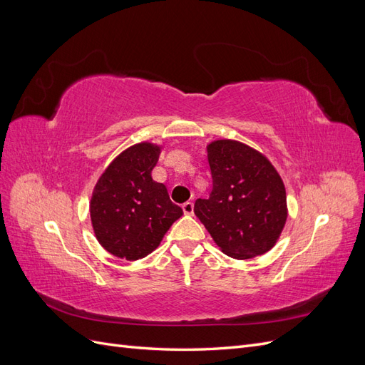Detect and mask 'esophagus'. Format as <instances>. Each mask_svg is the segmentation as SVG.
<instances>
[{"label": "esophagus", "mask_w": 365, "mask_h": 365, "mask_svg": "<svg viewBox=\"0 0 365 365\" xmlns=\"http://www.w3.org/2000/svg\"><path fill=\"white\" fill-rule=\"evenodd\" d=\"M182 212L184 215H193V202H184L182 204Z\"/></svg>", "instance_id": "obj_1"}]
</instances>
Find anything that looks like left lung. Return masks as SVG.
<instances>
[{
    "label": "left lung",
    "mask_w": 365,
    "mask_h": 365,
    "mask_svg": "<svg viewBox=\"0 0 365 365\" xmlns=\"http://www.w3.org/2000/svg\"><path fill=\"white\" fill-rule=\"evenodd\" d=\"M213 178L208 200H196L195 215L227 256L245 260L268 252L288 219L279 172L262 152L236 140L207 146Z\"/></svg>",
    "instance_id": "8db88e82"
}]
</instances>
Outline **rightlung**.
I'll return each instance as SVG.
<instances>
[{
  "mask_svg": "<svg viewBox=\"0 0 365 365\" xmlns=\"http://www.w3.org/2000/svg\"><path fill=\"white\" fill-rule=\"evenodd\" d=\"M163 146L141 141L117 155L97 180L90 201L96 239L113 256L138 260L158 248L182 210L152 180Z\"/></svg>",
  "mask_w": 365,
  "mask_h": 365,
  "instance_id": "add662e5",
  "label": "right lung"
}]
</instances>
